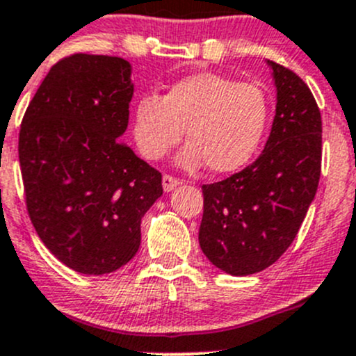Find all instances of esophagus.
I'll list each match as a JSON object with an SVG mask.
<instances>
[{"label":"esophagus","mask_w":356,"mask_h":356,"mask_svg":"<svg viewBox=\"0 0 356 356\" xmlns=\"http://www.w3.org/2000/svg\"><path fill=\"white\" fill-rule=\"evenodd\" d=\"M179 184H181V182H179V179L172 177V175H167V174L163 175V189H165L167 193H170L172 189L177 188Z\"/></svg>","instance_id":"esophagus-1"}]
</instances>
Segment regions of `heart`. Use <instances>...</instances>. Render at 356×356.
I'll use <instances>...</instances> for the list:
<instances>
[{"instance_id":"b5f03b06","label":"heart","mask_w":356,"mask_h":356,"mask_svg":"<svg viewBox=\"0 0 356 356\" xmlns=\"http://www.w3.org/2000/svg\"><path fill=\"white\" fill-rule=\"evenodd\" d=\"M270 115L264 89L221 73H195L161 96L144 95L133 107V137L147 159H161L181 138L189 144L177 163L230 174L253 158Z\"/></svg>"}]
</instances>
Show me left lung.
Segmentation results:
<instances>
[{
    "mask_svg": "<svg viewBox=\"0 0 356 356\" xmlns=\"http://www.w3.org/2000/svg\"><path fill=\"white\" fill-rule=\"evenodd\" d=\"M277 103L264 152L238 174L204 184L198 242L232 275L270 267L297 237L321 174V114L297 73L274 61Z\"/></svg>",
    "mask_w": 356,
    "mask_h": 356,
    "instance_id": "left-lung-1",
    "label": "left lung"
}]
</instances>
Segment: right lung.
Returning a JSON list of instances; mask_svg holds the SVG:
<instances>
[{
	"label": "right lung",
	"instance_id": "obj_1",
	"mask_svg": "<svg viewBox=\"0 0 356 356\" xmlns=\"http://www.w3.org/2000/svg\"><path fill=\"white\" fill-rule=\"evenodd\" d=\"M133 98L122 58L56 63L19 133L26 205L42 242L66 267L111 274L140 245V221L163 195L161 174L119 142Z\"/></svg>",
	"mask_w": 356,
	"mask_h": 356
}]
</instances>
